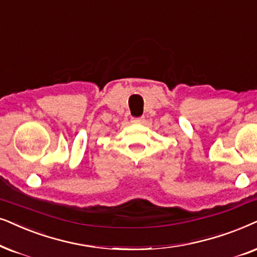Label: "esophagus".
Instances as JSON below:
<instances>
[{
    "mask_svg": "<svg viewBox=\"0 0 257 257\" xmlns=\"http://www.w3.org/2000/svg\"><path fill=\"white\" fill-rule=\"evenodd\" d=\"M132 122L133 123H143L145 122V117H143V116H140V117H133Z\"/></svg>",
    "mask_w": 257,
    "mask_h": 257,
    "instance_id": "esophagus-1",
    "label": "esophagus"
}]
</instances>
